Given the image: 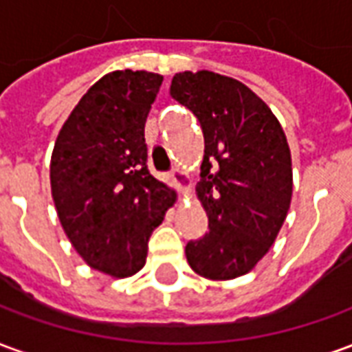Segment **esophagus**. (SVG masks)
<instances>
[{"label":"esophagus","mask_w":352,"mask_h":352,"mask_svg":"<svg viewBox=\"0 0 352 352\" xmlns=\"http://www.w3.org/2000/svg\"><path fill=\"white\" fill-rule=\"evenodd\" d=\"M171 179H173V183H175V186L181 192L190 190V177H188V173H186V171L175 168L173 171H171Z\"/></svg>","instance_id":"obj_1"}]
</instances>
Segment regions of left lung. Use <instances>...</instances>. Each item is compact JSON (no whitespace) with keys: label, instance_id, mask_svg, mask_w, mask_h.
<instances>
[{"label":"left lung","instance_id":"obj_1","mask_svg":"<svg viewBox=\"0 0 352 352\" xmlns=\"http://www.w3.org/2000/svg\"><path fill=\"white\" fill-rule=\"evenodd\" d=\"M169 92L198 116L206 139L196 194L209 232L186 245L194 272L211 280L249 273L264 258L292 199V158L272 109L243 82L183 72Z\"/></svg>","mask_w":352,"mask_h":352}]
</instances>
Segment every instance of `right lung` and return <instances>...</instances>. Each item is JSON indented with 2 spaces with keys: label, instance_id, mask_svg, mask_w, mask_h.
I'll list each match as a JSON object with an SVG mask.
<instances>
[{
  "label": "right lung",
  "instance_id": "1",
  "mask_svg": "<svg viewBox=\"0 0 352 352\" xmlns=\"http://www.w3.org/2000/svg\"><path fill=\"white\" fill-rule=\"evenodd\" d=\"M164 77L103 75L75 105L50 158L58 219L90 267L130 277L146 262V243L177 194L146 169L145 122Z\"/></svg>",
  "mask_w": 352,
  "mask_h": 352
}]
</instances>
